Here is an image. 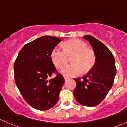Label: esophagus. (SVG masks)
<instances>
[{"instance_id": "1", "label": "esophagus", "mask_w": 127, "mask_h": 127, "mask_svg": "<svg viewBox=\"0 0 127 127\" xmlns=\"http://www.w3.org/2000/svg\"><path fill=\"white\" fill-rule=\"evenodd\" d=\"M64 80H65V81H67V80H69V78H67V77H64Z\"/></svg>"}]
</instances>
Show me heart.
Returning <instances> with one entry per match:
<instances>
[{"mask_svg": "<svg viewBox=\"0 0 127 127\" xmlns=\"http://www.w3.org/2000/svg\"><path fill=\"white\" fill-rule=\"evenodd\" d=\"M63 50L55 47L51 53V58L56 67L62 68L71 58L73 64L65 66L61 71L66 77L80 75L83 71H89L95 63V56L92 50L87 48V45L79 39H71L63 44Z\"/></svg>", "mask_w": 127, "mask_h": 127, "instance_id": "heart-1", "label": "heart"}]
</instances>
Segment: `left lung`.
I'll list each match as a JSON object with an SVG mask.
<instances>
[{"mask_svg": "<svg viewBox=\"0 0 127 127\" xmlns=\"http://www.w3.org/2000/svg\"><path fill=\"white\" fill-rule=\"evenodd\" d=\"M94 51L95 63L92 71L82 79L75 78L74 96L76 101L86 106L99 105L112 88L116 75L113 55L102 42L91 35L83 36Z\"/></svg>", "mask_w": 127, "mask_h": 127, "instance_id": "8db88e82", "label": "left lung"}]
</instances>
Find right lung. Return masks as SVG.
Masks as SVG:
<instances>
[{
  "label": "right lung",
  "instance_id": "right-lung-1",
  "mask_svg": "<svg viewBox=\"0 0 127 127\" xmlns=\"http://www.w3.org/2000/svg\"><path fill=\"white\" fill-rule=\"evenodd\" d=\"M58 37L44 35L23 46L14 64L15 81L25 101L34 108L47 110L59 100L64 79L57 73L51 53L61 42Z\"/></svg>",
  "mask_w": 127,
  "mask_h": 127
}]
</instances>
